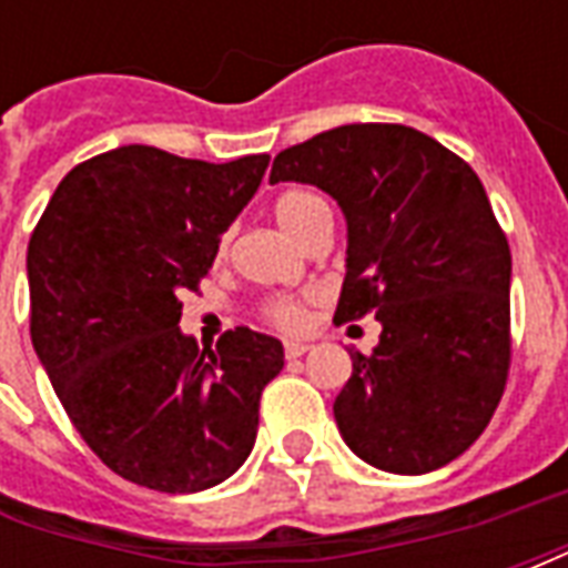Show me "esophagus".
Instances as JSON below:
<instances>
[{
	"label": "esophagus",
	"mask_w": 568,
	"mask_h": 568,
	"mask_svg": "<svg viewBox=\"0 0 568 568\" xmlns=\"http://www.w3.org/2000/svg\"><path fill=\"white\" fill-rule=\"evenodd\" d=\"M313 346L304 344V341H285V356L288 358H301L304 353H310Z\"/></svg>",
	"instance_id": "obj_1"
}]
</instances>
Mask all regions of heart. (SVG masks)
I'll return each mask as SVG.
<instances>
[{
  "mask_svg": "<svg viewBox=\"0 0 568 568\" xmlns=\"http://www.w3.org/2000/svg\"><path fill=\"white\" fill-rule=\"evenodd\" d=\"M322 210H325V203L316 194H310V191H285L273 203V219L292 240H301L310 222ZM267 316H271L273 325H280L285 332H295V328H301L307 322V313H304V307L297 301H276Z\"/></svg>",
  "mask_w": 568,
  "mask_h": 568,
  "instance_id": "heart-1",
  "label": "heart"
}]
</instances>
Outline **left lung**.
I'll list each match as a JSON object with an SVG mask.
<instances>
[{"mask_svg": "<svg viewBox=\"0 0 568 568\" xmlns=\"http://www.w3.org/2000/svg\"><path fill=\"white\" fill-rule=\"evenodd\" d=\"M271 182L316 185L346 219L334 320L374 313L334 398L346 447L381 471L428 475L463 456L511 362V248L475 170L405 124H344L273 158Z\"/></svg>", "mask_w": 568, "mask_h": 568, "instance_id": "1", "label": "left lung"}]
</instances>
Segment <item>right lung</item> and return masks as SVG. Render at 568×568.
I'll use <instances>...</instances> for the list:
<instances>
[{
    "mask_svg": "<svg viewBox=\"0 0 568 568\" xmlns=\"http://www.w3.org/2000/svg\"><path fill=\"white\" fill-rule=\"evenodd\" d=\"M267 163L121 145L69 170L30 236L32 349L88 447L140 487L200 493L252 453L283 344L234 328L200 349L179 295L206 276Z\"/></svg>",
    "mask_w": 568,
    "mask_h": 568,
    "instance_id": "1",
    "label": "right lung"
}]
</instances>
